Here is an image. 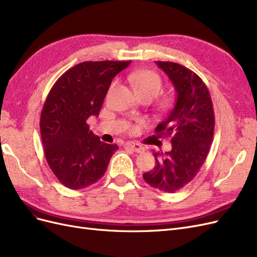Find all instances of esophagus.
Returning <instances> with one entry per match:
<instances>
[{
	"instance_id": "1",
	"label": "esophagus",
	"mask_w": 257,
	"mask_h": 257,
	"mask_svg": "<svg viewBox=\"0 0 257 257\" xmlns=\"http://www.w3.org/2000/svg\"><path fill=\"white\" fill-rule=\"evenodd\" d=\"M125 147L130 148V149H132V150H134L136 153H143L145 151V148L142 145H139V144L134 143V142L126 143Z\"/></svg>"
}]
</instances>
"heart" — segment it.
I'll use <instances>...</instances> for the list:
<instances>
[{"label": "heart", "mask_w": 257, "mask_h": 257, "mask_svg": "<svg viewBox=\"0 0 257 257\" xmlns=\"http://www.w3.org/2000/svg\"><path fill=\"white\" fill-rule=\"evenodd\" d=\"M127 79L141 97H149L152 99L160 94L163 88V81L160 75L148 69L132 72L128 74ZM169 102L170 99L167 98L163 104L167 105Z\"/></svg>", "instance_id": "obj_1"}]
</instances>
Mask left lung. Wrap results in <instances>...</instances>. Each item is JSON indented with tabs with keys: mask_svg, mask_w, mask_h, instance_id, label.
<instances>
[{
	"mask_svg": "<svg viewBox=\"0 0 257 257\" xmlns=\"http://www.w3.org/2000/svg\"><path fill=\"white\" fill-rule=\"evenodd\" d=\"M177 93L174 107L155 127L172 136V150L154 152L157 165L143 175L154 189L173 193L191 182L203 166L214 132V111L207 85L199 76L174 62L155 61Z\"/></svg>",
	"mask_w": 257,
	"mask_h": 257,
	"instance_id": "8db88e82",
	"label": "left lung"
}]
</instances>
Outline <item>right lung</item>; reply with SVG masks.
<instances>
[{"instance_id": "add662e5", "label": "right lung", "mask_w": 257, "mask_h": 257, "mask_svg": "<svg viewBox=\"0 0 257 257\" xmlns=\"http://www.w3.org/2000/svg\"><path fill=\"white\" fill-rule=\"evenodd\" d=\"M130 64L82 62L62 75L46 98L40 121L45 158L66 188L80 190L97 182L119 149L100 142L87 120L98 115L114 76Z\"/></svg>"}]
</instances>
